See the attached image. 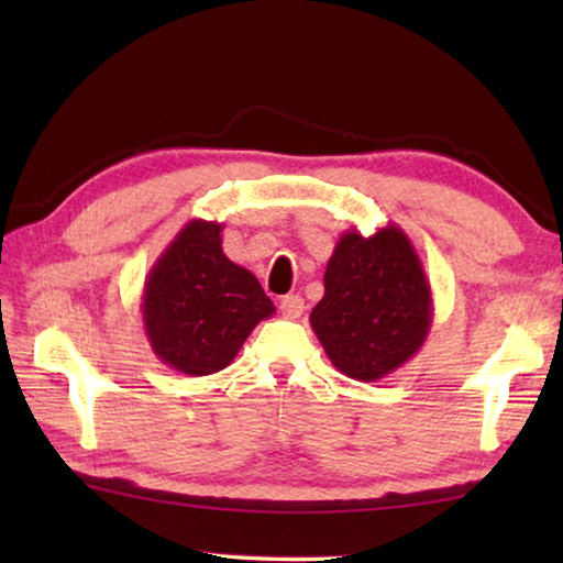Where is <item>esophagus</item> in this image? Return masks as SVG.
I'll use <instances>...</instances> for the list:
<instances>
[{"instance_id":"esophagus-1","label":"esophagus","mask_w":563,"mask_h":563,"mask_svg":"<svg viewBox=\"0 0 563 563\" xmlns=\"http://www.w3.org/2000/svg\"><path fill=\"white\" fill-rule=\"evenodd\" d=\"M280 312H283V318L298 320L302 312H305V300L300 298V295H283V298H280Z\"/></svg>"}]
</instances>
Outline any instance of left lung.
Returning <instances> with one entry per match:
<instances>
[{"instance_id": "8db88e82", "label": "left lung", "mask_w": 563, "mask_h": 563, "mask_svg": "<svg viewBox=\"0 0 563 563\" xmlns=\"http://www.w3.org/2000/svg\"><path fill=\"white\" fill-rule=\"evenodd\" d=\"M322 283L325 295L310 325L342 375L377 383L412 360L430 335V280L395 223L367 238L357 228L342 233Z\"/></svg>"}]
</instances>
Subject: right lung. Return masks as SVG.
<instances>
[{
  "instance_id": "1",
  "label": "right lung",
  "mask_w": 563,
  "mask_h": 563,
  "mask_svg": "<svg viewBox=\"0 0 563 563\" xmlns=\"http://www.w3.org/2000/svg\"><path fill=\"white\" fill-rule=\"evenodd\" d=\"M223 223L194 218L151 265L141 316L154 355L176 373L213 375L228 367L275 305L258 278L228 261Z\"/></svg>"
}]
</instances>
